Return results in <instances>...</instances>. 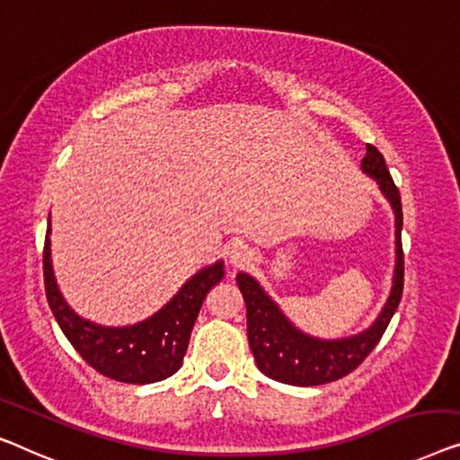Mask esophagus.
Here are the masks:
<instances>
[{
  "label": "esophagus",
  "mask_w": 460,
  "mask_h": 460,
  "mask_svg": "<svg viewBox=\"0 0 460 460\" xmlns=\"http://www.w3.org/2000/svg\"><path fill=\"white\" fill-rule=\"evenodd\" d=\"M228 259L234 268H243V265L251 263L252 252L249 251V246L246 244H232L228 246Z\"/></svg>",
  "instance_id": "obj_1"
}]
</instances>
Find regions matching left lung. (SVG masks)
<instances>
[{
  "instance_id": "8db88e82",
  "label": "left lung",
  "mask_w": 460,
  "mask_h": 460,
  "mask_svg": "<svg viewBox=\"0 0 460 460\" xmlns=\"http://www.w3.org/2000/svg\"><path fill=\"white\" fill-rule=\"evenodd\" d=\"M361 170L379 184V190L388 199L396 216V268L392 290L382 313L367 330L349 338H338V341H322V338L305 334L288 322V317L279 311L255 278L249 274L236 276V284L246 305V336H249L251 352L259 371L276 382L319 385L349 376L376 349L401 303L404 286L401 192L392 181L384 155L374 145H367V155L363 157Z\"/></svg>"
}]
</instances>
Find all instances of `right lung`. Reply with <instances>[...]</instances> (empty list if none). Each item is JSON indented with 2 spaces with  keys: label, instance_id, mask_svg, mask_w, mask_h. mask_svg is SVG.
<instances>
[{
  "label": "right lung",
  "instance_id": "obj_1",
  "mask_svg": "<svg viewBox=\"0 0 460 460\" xmlns=\"http://www.w3.org/2000/svg\"><path fill=\"white\" fill-rule=\"evenodd\" d=\"M49 232L43 249L45 295L53 317L93 369L124 384H153L181 369L190 332L208 292L224 278V261L199 271L155 315L126 328H105L68 307L51 268Z\"/></svg>",
  "mask_w": 460,
  "mask_h": 460
}]
</instances>
